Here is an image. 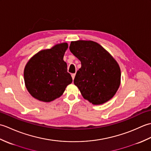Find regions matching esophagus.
Masks as SVG:
<instances>
[{"instance_id": "esophagus-1", "label": "esophagus", "mask_w": 151, "mask_h": 151, "mask_svg": "<svg viewBox=\"0 0 151 151\" xmlns=\"http://www.w3.org/2000/svg\"><path fill=\"white\" fill-rule=\"evenodd\" d=\"M71 76H72V78H73V80H74V78H75V73H73V74H72V75H71Z\"/></svg>"}]
</instances>
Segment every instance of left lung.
Returning a JSON list of instances; mask_svg holds the SVG:
<instances>
[{
	"label": "left lung",
	"mask_w": 151,
	"mask_h": 151,
	"mask_svg": "<svg viewBox=\"0 0 151 151\" xmlns=\"http://www.w3.org/2000/svg\"><path fill=\"white\" fill-rule=\"evenodd\" d=\"M69 50L81 62L74 84L82 95L99 105L114 97L121 83V70L108 51L93 41H71Z\"/></svg>",
	"instance_id": "left-lung-1"
}]
</instances>
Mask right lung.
<instances>
[{
	"instance_id": "obj_1",
	"label": "right lung",
	"mask_w": 151,
	"mask_h": 151,
	"mask_svg": "<svg viewBox=\"0 0 151 151\" xmlns=\"http://www.w3.org/2000/svg\"><path fill=\"white\" fill-rule=\"evenodd\" d=\"M67 48V43L56 45L40 51L27 63L24 70L25 86L35 99L46 102L55 100L73 82L63 61Z\"/></svg>"
}]
</instances>
